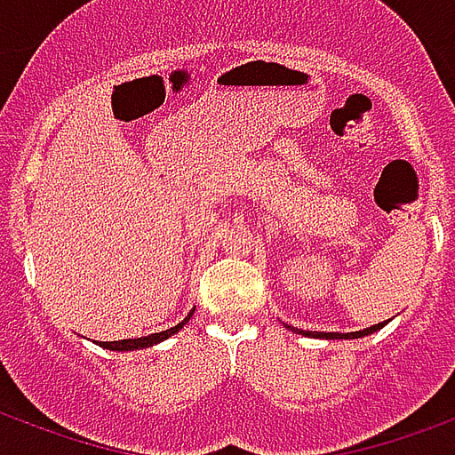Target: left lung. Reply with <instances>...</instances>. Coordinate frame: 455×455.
<instances>
[{
  "mask_svg": "<svg viewBox=\"0 0 455 455\" xmlns=\"http://www.w3.org/2000/svg\"><path fill=\"white\" fill-rule=\"evenodd\" d=\"M387 324V322H382V324H372L368 326V329H363V331H351V334H339V331H299L297 329V334L302 336H309V339H331V341H339V339H361V336H368V334H375L378 329H382V326ZM290 329V326H287ZM295 331V329H292Z\"/></svg>",
  "mask_w": 455,
  "mask_h": 455,
  "instance_id": "left-lung-1",
  "label": "left lung"
}]
</instances>
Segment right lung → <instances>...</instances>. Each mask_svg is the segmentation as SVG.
Here are the masks:
<instances>
[{
  "label": "right lung",
  "mask_w": 455,
  "mask_h": 455,
  "mask_svg": "<svg viewBox=\"0 0 455 455\" xmlns=\"http://www.w3.org/2000/svg\"><path fill=\"white\" fill-rule=\"evenodd\" d=\"M195 312V309H192ZM192 312H189L182 322H180L178 326H172V329H168V331H160V334H148V336H140V339H124V341H100V346L102 348H107V351H140V348H150V346H156V343L165 341V339H170L172 334H178L182 326L188 324L189 316H192Z\"/></svg>",
  "instance_id": "add662e5"
}]
</instances>
